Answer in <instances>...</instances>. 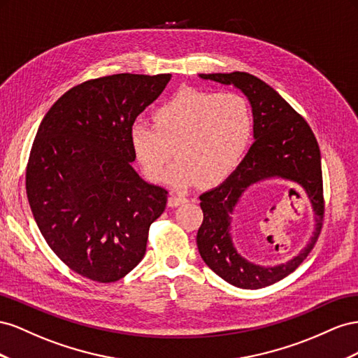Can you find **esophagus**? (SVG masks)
Listing matches in <instances>:
<instances>
[{"label":"esophagus","instance_id":"34e87169","mask_svg":"<svg viewBox=\"0 0 358 358\" xmlns=\"http://www.w3.org/2000/svg\"><path fill=\"white\" fill-rule=\"evenodd\" d=\"M185 202H187V199H186L185 196L171 195V196H169V199H168V206L173 208V207H178V206H181V203H185Z\"/></svg>","mask_w":358,"mask_h":358}]
</instances>
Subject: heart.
Segmentation results:
<instances>
[{"label": "heart", "mask_w": 358, "mask_h": 358, "mask_svg": "<svg viewBox=\"0 0 358 358\" xmlns=\"http://www.w3.org/2000/svg\"><path fill=\"white\" fill-rule=\"evenodd\" d=\"M252 126L249 105L240 94L181 88L155 110V124L135 121L129 141L151 181L165 178L177 156L180 162L166 178L171 186L187 189L201 181L216 186L238 166Z\"/></svg>", "instance_id": "obj_1"}]
</instances>
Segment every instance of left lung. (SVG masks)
<instances>
[{"label": "left lung", "instance_id": "obj_1", "mask_svg": "<svg viewBox=\"0 0 358 358\" xmlns=\"http://www.w3.org/2000/svg\"><path fill=\"white\" fill-rule=\"evenodd\" d=\"M201 79L232 85L248 97L253 115V145L224 180L199 196L203 213L196 244L208 267L223 280L243 289H259L282 280L306 259L320 236L324 198L318 142L306 120L278 91L246 71L201 73ZM280 178L299 184L315 213V231L310 243L289 262L270 268L241 257L230 236L231 214L241 196L253 184Z\"/></svg>", "mask_w": 358, "mask_h": 358}]
</instances>
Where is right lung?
<instances>
[{
    "mask_svg": "<svg viewBox=\"0 0 358 358\" xmlns=\"http://www.w3.org/2000/svg\"><path fill=\"white\" fill-rule=\"evenodd\" d=\"M171 75L120 73L61 96L40 122L27 196L49 248L84 278L117 282L142 261L168 192L131 166L129 129Z\"/></svg>",
    "mask_w": 358,
    "mask_h": 358,
    "instance_id": "right-lung-1",
    "label": "right lung"
}]
</instances>
